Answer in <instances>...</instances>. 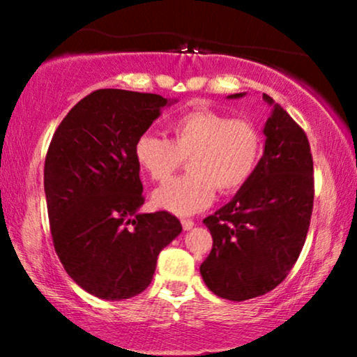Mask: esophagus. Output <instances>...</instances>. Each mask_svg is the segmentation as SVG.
Listing matches in <instances>:
<instances>
[{"instance_id": "esophagus-1", "label": "esophagus", "mask_w": 357, "mask_h": 357, "mask_svg": "<svg viewBox=\"0 0 357 357\" xmlns=\"http://www.w3.org/2000/svg\"><path fill=\"white\" fill-rule=\"evenodd\" d=\"M181 223H183V230H184V231L191 230V228L195 227V221H192V220H183Z\"/></svg>"}]
</instances>
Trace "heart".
I'll return each mask as SVG.
<instances>
[{
  "label": "heart",
  "instance_id": "b5f03b06",
  "mask_svg": "<svg viewBox=\"0 0 357 357\" xmlns=\"http://www.w3.org/2000/svg\"><path fill=\"white\" fill-rule=\"evenodd\" d=\"M171 141L144 132L137 137L134 155L139 167L154 181H167L188 158V173L154 191L153 203L161 210L188 216L204 210L223 195L238 191L255 173L261 155V136L248 119L211 109H192L167 126Z\"/></svg>",
  "mask_w": 357,
  "mask_h": 357
}]
</instances>
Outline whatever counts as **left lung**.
Masks as SVG:
<instances>
[{
  "label": "left lung",
  "instance_id": "1",
  "mask_svg": "<svg viewBox=\"0 0 357 357\" xmlns=\"http://www.w3.org/2000/svg\"><path fill=\"white\" fill-rule=\"evenodd\" d=\"M233 93L228 99H240ZM264 155L231 202L203 220L213 248L199 267L204 284L228 301L264 296L301 255L314 204V162L304 130L272 97Z\"/></svg>",
  "mask_w": 357,
  "mask_h": 357
}]
</instances>
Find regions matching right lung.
Here are the masks:
<instances>
[{
  "label": "right lung",
  "instance_id": "add662e5",
  "mask_svg": "<svg viewBox=\"0 0 357 357\" xmlns=\"http://www.w3.org/2000/svg\"><path fill=\"white\" fill-rule=\"evenodd\" d=\"M174 102L96 90L53 134L43 178L53 245L65 272L92 296L122 301L146 290L159 252L183 230L171 213L139 211L144 198L134 155L137 137Z\"/></svg>",
  "mask_w": 357,
  "mask_h": 357
}]
</instances>
